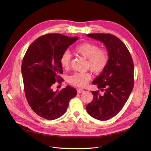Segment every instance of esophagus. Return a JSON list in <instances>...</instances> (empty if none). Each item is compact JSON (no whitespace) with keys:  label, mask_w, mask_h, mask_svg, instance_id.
I'll use <instances>...</instances> for the list:
<instances>
[{"label":"esophagus","mask_w":151,"mask_h":151,"mask_svg":"<svg viewBox=\"0 0 151 151\" xmlns=\"http://www.w3.org/2000/svg\"><path fill=\"white\" fill-rule=\"evenodd\" d=\"M77 93H78V94H81V93H84V90L81 89H77Z\"/></svg>","instance_id":"obj_1"}]
</instances>
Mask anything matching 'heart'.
Segmentation results:
<instances>
[{
  "label": "heart",
  "instance_id": "1",
  "mask_svg": "<svg viewBox=\"0 0 151 151\" xmlns=\"http://www.w3.org/2000/svg\"><path fill=\"white\" fill-rule=\"evenodd\" d=\"M76 54L86 59V68L90 69L94 74H99L106 68L109 60V53L106 48H99L98 45L91 42H83L75 47ZM71 55L68 52L63 53L60 58L62 68H69ZM91 74L89 72H77L68 77V82L70 84L79 88L86 86L91 79Z\"/></svg>",
  "mask_w": 151,
  "mask_h": 151
}]
</instances>
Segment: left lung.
Returning <instances> with one entry per match:
<instances>
[{
    "label": "left lung",
    "mask_w": 151,
    "mask_h": 151,
    "mask_svg": "<svg viewBox=\"0 0 151 151\" xmlns=\"http://www.w3.org/2000/svg\"><path fill=\"white\" fill-rule=\"evenodd\" d=\"M86 35L103 42L109 53L106 68L93 82L104 94H100L99 90L92 91L93 99L86 106V110L91 116L99 120H106L119 113L133 89V60L125 45L115 35Z\"/></svg>",
    "instance_id": "1"
}]
</instances>
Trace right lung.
I'll return each mask as SVG.
<instances>
[{
  "instance_id": "1",
  "label": "right lung",
  "mask_w": 151,
  "mask_h": 151,
  "mask_svg": "<svg viewBox=\"0 0 151 151\" xmlns=\"http://www.w3.org/2000/svg\"><path fill=\"white\" fill-rule=\"evenodd\" d=\"M77 36L50 33L43 35L32 43L24 55L21 65L24 89L31 109L48 120L57 119L65 113L70 100L77 91L67 86L54 91L53 84L63 79L60 58Z\"/></svg>"
}]
</instances>
